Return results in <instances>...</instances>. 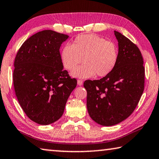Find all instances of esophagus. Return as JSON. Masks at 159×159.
Instances as JSON below:
<instances>
[{
	"label": "esophagus",
	"instance_id": "obj_1",
	"mask_svg": "<svg viewBox=\"0 0 159 159\" xmlns=\"http://www.w3.org/2000/svg\"><path fill=\"white\" fill-rule=\"evenodd\" d=\"M77 83H78V85H82L83 84H84V81H83L82 80H77Z\"/></svg>",
	"mask_w": 159,
	"mask_h": 159
}]
</instances>
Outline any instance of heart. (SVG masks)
<instances>
[{
  "label": "heart",
  "instance_id": "b5f03b06",
  "mask_svg": "<svg viewBox=\"0 0 159 159\" xmlns=\"http://www.w3.org/2000/svg\"><path fill=\"white\" fill-rule=\"evenodd\" d=\"M84 64L75 68L82 61ZM61 59L65 69L71 70V75L80 79H89L96 74L104 77L115 69L118 60L116 45L95 34H83L77 37L72 45L66 44L62 49Z\"/></svg>",
  "mask_w": 159,
  "mask_h": 159
}]
</instances>
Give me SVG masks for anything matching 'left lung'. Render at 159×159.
<instances>
[{
    "instance_id": "8db88e82",
    "label": "left lung",
    "mask_w": 159,
    "mask_h": 159,
    "mask_svg": "<svg viewBox=\"0 0 159 159\" xmlns=\"http://www.w3.org/2000/svg\"><path fill=\"white\" fill-rule=\"evenodd\" d=\"M118 60L112 71L100 80H85L90 117L102 126H112L134 112L144 88V68L141 52L122 34L114 31Z\"/></svg>"
}]
</instances>
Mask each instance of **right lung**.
Segmentation results:
<instances>
[{
	"instance_id": "1",
	"label": "right lung",
	"mask_w": 159,
	"mask_h": 159,
	"mask_svg": "<svg viewBox=\"0 0 159 159\" xmlns=\"http://www.w3.org/2000/svg\"><path fill=\"white\" fill-rule=\"evenodd\" d=\"M69 36L43 30L25 41L14 62L17 100L30 120L41 125L56 122L64 113L77 80L64 70L59 49Z\"/></svg>"
}]
</instances>
